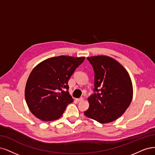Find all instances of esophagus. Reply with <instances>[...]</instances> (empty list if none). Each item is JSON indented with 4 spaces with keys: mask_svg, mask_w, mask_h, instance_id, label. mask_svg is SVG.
Returning <instances> with one entry per match:
<instances>
[{
    "mask_svg": "<svg viewBox=\"0 0 155 155\" xmlns=\"http://www.w3.org/2000/svg\"><path fill=\"white\" fill-rule=\"evenodd\" d=\"M76 101L77 102H82V101H84V98L81 97V98H76Z\"/></svg>",
    "mask_w": 155,
    "mask_h": 155,
    "instance_id": "esophagus-1",
    "label": "esophagus"
}]
</instances>
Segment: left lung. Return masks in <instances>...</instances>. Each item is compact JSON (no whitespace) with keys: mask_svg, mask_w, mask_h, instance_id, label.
<instances>
[{"mask_svg":"<svg viewBox=\"0 0 155 155\" xmlns=\"http://www.w3.org/2000/svg\"><path fill=\"white\" fill-rule=\"evenodd\" d=\"M94 69V91L88 97L85 116L101 124L115 120L130 105L133 94L130 76L122 65L106 55L87 58Z\"/></svg>","mask_w":155,"mask_h":155,"instance_id":"left-lung-1","label":"left lung"}]
</instances>
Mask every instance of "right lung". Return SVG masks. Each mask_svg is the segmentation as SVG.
Segmentation results:
<instances>
[{
	"instance_id": "obj_1",
	"label": "right lung",
	"mask_w": 155,
	"mask_h": 155,
	"mask_svg": "<svg viewBox=\"0 0 155 155\" xmlns=\"http://www.w3.org/2000/svg\"><path fill=\"white\" fill-rule=\"evenodd\" d=\"M85 57L58 56L40 62L30 73L25 87V98L33 115L42 121L61 117L73 99L68 91L69 78ZM66 88V91H63ZM61 91V92H59Z\"/></svg>"
}]
</instances>
